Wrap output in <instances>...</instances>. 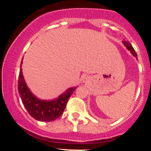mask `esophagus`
<instances>
[{
	"label": "esophagus",
	"instance_id": "esophagus-1",
	"mask_svg": "<svg viewBox=\"0 0 151 151\" xmlns=\"http://www.w3.org/2000/svg\"><path fill=\"white\" fill-rule=\"evenodd\" d=\"M83 81L84 82V83H85V82H87V81H88V77H85L84 78H83Z\"/></svg>",
	"mask_w": 151,
	"mask_h": 151
}]
</instances>
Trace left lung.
<instances>
[{
  "instance_id": "1",
  "label": "left lung",
  "mask_w": 151,
  "mask_h": 151,
  "mask_svg": "<svg viewBox=\"0 0 151 151\" xmlns=\"http://www.w3.org/2000/svg\"><path fill=\"white\" fill-rule=\"evenodd\" d=\"M123 44L124 45V46L127 48V50H129V51L131 52V53H132V54L136 58H137V55L136 52H135L134 49L133 48V47L132 46V45H131L129 42H126V41H123Z\"/></svg>"
}]
</instances>
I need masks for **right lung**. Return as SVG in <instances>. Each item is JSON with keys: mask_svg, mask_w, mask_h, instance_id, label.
I'll list each match as a JSON object with an SVG mask.
<instances>
[{"mask_svg": "<svg viewBox=\"0 0 151 151\" xmlns=\"http://www.w3.org/2000/svg\"><path fill=\"white\" fill-rule=\"evenodd\" d=\"M22 60L20 67H22ZM76 89V87L68 88L57 99L50 101L41 100L35 96L25 83L22 68L18 77V91L22 104L30 115L39 121L50 122L58 118L64 111L67 101Z\"/></svg>", "mask_w": 151, "mask_h": 151, "instance_id": "right-lung-1", "label": "right lung"}]
</instances>
